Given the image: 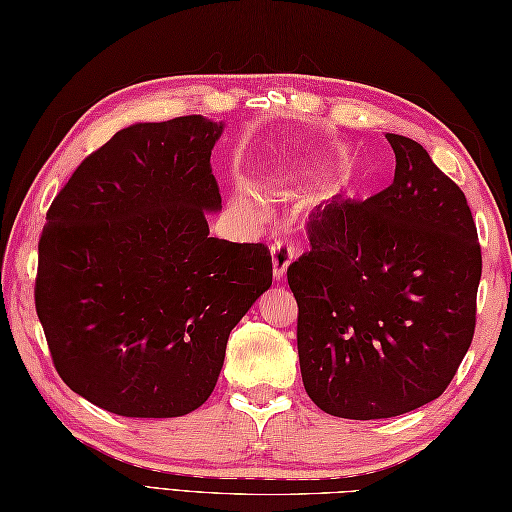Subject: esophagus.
<instances>
[{
	"label": "esophagus",
	"instance_id": "34e87169",
	"mask_svg": "<svg viewBox=\"0 0 512 512\" xmlns=\"http://www.w3.org/2000/svg\"><path fill=\"white\" fill-rule=\"evenodd\" d=\"M272 253V275H275L277 281L285 279V272H288V266L294 259V248L285 242H275L270 248Z\"/></svg>",
	"mask_w": 512,
	"mask_h": 512
}]
</instances>
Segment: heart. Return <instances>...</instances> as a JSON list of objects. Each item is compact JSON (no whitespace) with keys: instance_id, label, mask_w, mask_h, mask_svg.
I'll return each mask as SVG.
<instances>
[{"instance_id":"obj_1","label":"heart","mask_w":512,"mask_h":512,"mask_svg":"<svg viewBox=\"0 0 512 512\" xmlns=\"http://www.w3.org/2000/svg\"><path fill=\"white\" fill-rule=\"evenodd\" d=\"M340 154H342V150L325 152V154H312V157H307V159H303L299 165H296L294 172L299 174V176H312V174H316V172H320V170H327L329 165L340 157ZM347 185H349L347 181L338 183V185H336V192H342V189L347 187Z\"/></svg>"}]
</instances>
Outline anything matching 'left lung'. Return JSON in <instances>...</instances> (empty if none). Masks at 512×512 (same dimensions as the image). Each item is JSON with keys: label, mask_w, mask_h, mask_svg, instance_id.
Here are the masks:
<instances>
[{"label": "left lung", "mask_w": 512, "mask_h": 512, "mask_svg": "<svg viewBox=\"0 0 512 512\" xmlns=\"http://www.w3.org/2000/svg\"><path fill=\"white\" fill-rule=\"evenodd\" d=\"M395 181L334 200L288 268L303 386L340 419H390L438 399L475 331L478 231L462 189L417 141L386 133Z\"/></svg>", "instance_id": "left-lung-1"}]
</instances>
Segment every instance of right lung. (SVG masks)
Segmentation results:
<instances>
[{"instance_id":"obj_1","label":"right lung","mask_w":512,"mask_h":512,"mask_svg":"<svg viewBox=\"0 0 512 512\" xmlns=\"http://www.w3.org/2000/svg\"><path fill=\"white\" fill-rule=\"evenodd\" d=\"M222 122L133 124L47 211L34 303L63 382L120 417L170 419L216 388L231 329L272 285L264 244L209 237Z\"/></svg>"}]
</instances>
